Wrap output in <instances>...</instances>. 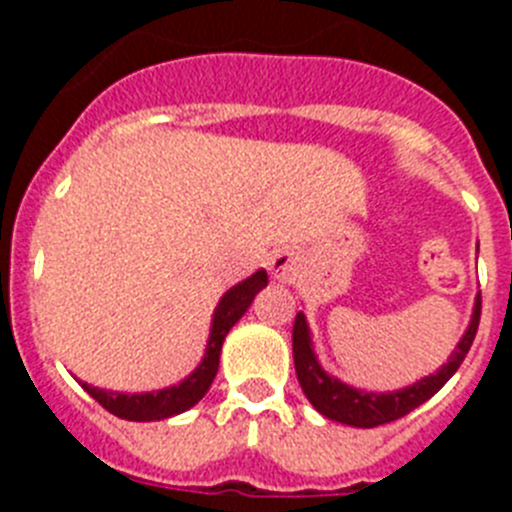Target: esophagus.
<instances>
[{
    "label": "esophagus",
    "instance_id": "1",
    "mask_svg": "<svg viewBox=\"0 0 512 512\" xmlns=\"http://www.w3.org/2000/svg\"><path fill=\"white\" fill-rule=\"evenodd\" d=\"M300 256L295 251H289V248H282L271 256L269 261V271L271 277L277 279L282 284H292L297 277H300Z\"/></svg>",
    "mask_w": 512,
    "mask_h": 512
}]
</instances>
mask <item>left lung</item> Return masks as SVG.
Segmentation results:
<instances>
[{"mask_svg":"<svg viewBox=\"0 0 512 512\" xmlns=\"http://www.w3.org/2000/svg\"><path fill=\"white\" fill-rule=\"evenodd\" d=\"M479 312H482V295L477 292L467 333L456 343L449 361L431 377L418 379L410 387H402V390L395 392H364L341 382V379L330 377L320 366L318 356H315L305 312H297L295 328H292V354H295V372L297 379H300L302 392L312 402V408L325 415V418L336 420V423L354 425V428H377V425L392 423V420L402 418L418 405H423L425 400H431L443 384L454 377V372L461 366L464 356L469 354V348H472L474 336H477Z\"/></svg>","mask_w":512,"mask_h":512,"instance_id":"8db88e82","label":"left lung"}]
</instances>
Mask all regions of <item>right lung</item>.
Listing matches in <instances>:
<instances>
[{
	"label": "right lung",
	"instance_id": "add662e5",
	"mask_svg": "<svg viewBox=\"0 0 512 512\" xmlns=\"http://www.w3.org/2000/svg\"><path fill=\"white\" fill-rule=\"evenodd\" d=\"M269 284L266 271L259 269L256 274H251L248 279L238 282L235 287H230L220 302L215 307V315H212V328H210V341L205 348V359L200 361V366L189 374L187 379H182L174 387H166V390L158 392H140V395H122V392H107L92 387L87 382H79L94 400L102 405L104 410H110L112 415L125 420H138V423H148V420H164L171 415H179L184 410H189L192 405L205 397V392L210 390L212 379L217 374V366H220V351H223V341L228 336V330L233 328L238 320L243 318V312L251 307L253 297L259 295L261 289Z\"/></svg>",
	"mask_w": 512,
	"mask_h": 512
}]
</instances>
